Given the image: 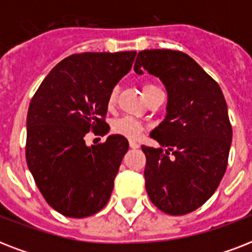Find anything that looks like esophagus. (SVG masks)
Masks as SVG:
<instances>
[{"label": "esophagus", "instance_id": "34e87169", "mask_svg": "<svg viewBox=\"0 0 252 252\" xmlns=\"http://www.w3.org/2000/svg\"><path fill=\"white\" fill-rule=\"evenodd\" d=\"M129 146L132 148V149H137V148H140V144H138V142H136V141H133V140H130Z\"/></svg>", "mask_w": 252, "mask_h": 252}]
</instances>
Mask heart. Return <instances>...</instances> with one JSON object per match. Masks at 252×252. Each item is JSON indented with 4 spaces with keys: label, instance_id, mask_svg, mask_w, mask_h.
<instances>
[{
    "label": "heart",
    "instance_id": "b5f03b06",
    "mask_svg": "<svg viewBox=\"0 0 252 252\" xmlns=\"http://www.w3.org/2000/svg\"><path fill=\"white\" fill-rule=\"evenodd\" d=\"M157 89H159V87L156 86L154 84H144V86H142V93L145 95V98H148ZM116 99H118V89L114 87L108 93V96H107V108L108 110L114 108L115 104H116ZM144 129H145V126L140 120L130 118V116H124V118L116 119L111 124V132L112 133L119 134V136H123V137L126 138H129V140H136V138L140 137V134L144 132Z\"/></svg>",
    "mask_w": 252,
    "mask_h": 252
}]
</instances>
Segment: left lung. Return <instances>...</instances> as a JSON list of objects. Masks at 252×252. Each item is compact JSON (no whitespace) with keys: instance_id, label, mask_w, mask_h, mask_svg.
<instances>
[{"instance_id":"8db88e82","label":"left lung","mask_w":252,"mask_h":252,"mask_svg":"<svg viewBox=\"0 0 252 252\" xmlns=\"http://www.w3.org/2000/svg\"><path fill=\"white\" fill-rule=\"evenodd\" d=\"M142 68L161 78L167 90L166 119L150 133L162 148L142 145L145 188L152 203L167 215L200 208L226 171L233 129L219 84L193 59L171 49L138 52Z\"/></svg>"}]
</instances>
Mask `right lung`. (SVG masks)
Instances as JSON below:
<instances>
[{"instance_id":"right-lung-1","label":"right lung","mask_w":252,"mask_h":252,"mask_svg":"<svg viewBox=\"0 0 252 252\" xmlns=\"http://www.w3.org/2000/svg\"><path fill=\"white\" fill-rule=\"evenodd\" d=\"M134 57V51L72 55L48 73L31 99L26 161L45 201L66 217L95 215L110 199L128 140L112 134L89 148L85 136L108 132L107 96Z\"/></svg>"}]
</instances>
